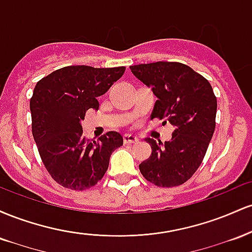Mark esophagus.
<instances>
[{
  "label": "esophagus",
  "instance_id": "obj_1",
  "mask_svg": "<svg viewBox=\"0 0 252 252\" xmlns=\"http://www.w3.org/2000/svg\"><path fill=\"white\" fill-rule=\"evenodd\" d=\"M123 141L124 143H137L138 142V137L135 135H130V134H126L123 136Z\"/></svg>",
  "mask_w": 252,
  "mask_h": 252
}]
</instances>
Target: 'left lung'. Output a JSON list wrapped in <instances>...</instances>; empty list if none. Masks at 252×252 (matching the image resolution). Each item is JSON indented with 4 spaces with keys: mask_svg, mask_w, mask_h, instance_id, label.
<instances>
[{
    "mask_svg": "<svg viewBox=\"0 0 252 252\" xmlns=\"http://www.w3.org/2000/svg\"><path fill=\"white\" fill-rule=\"evenodd\" d=\"M158 100L153 118L174 126L172 140L147 137L152 155L140 164L142 175L160 187L182 185L199 168L216 128L217 98L209 80L181 63L158 62L130 66Z\"/></svg>",
    "mask_w": 252,
    "mask_h": 252,
    "instance_id": "obj_1",
    "label": "left lung"
}]
</instances>
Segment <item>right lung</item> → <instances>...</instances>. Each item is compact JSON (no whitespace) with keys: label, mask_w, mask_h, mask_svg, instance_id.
<instances>
[{"label":"right lung","mask_w":252,"mask_h":252,"mask_svg":"<svg viewBox=\"0 0 252 252\" xmlns=\"http://www.w3.org/2000/svg\"><path fill=\"white\" fill-rule=\"evenodd\" d=\"M126 67L66 66L36 83L31 98L32 132L46 169L58 184L74 190L94 186L108 170L110 156L123 144L120 132L86 140L80 121L98 110L102 96Z\"/></svg>","instance_id":"add662e5"}]
</instances>
